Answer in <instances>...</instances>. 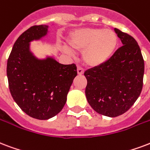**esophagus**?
Instances as JSON below:
<instances>
[{"instance_id":"34e87169","label":"esophagus","mask_w":150,"mask_h":150,"mask_svg":"<svg viewBox=\"0 0 150 150\" xmlns=\"http://www.w3.org/2000/svg\"><path fill=\"white\" fill-rule=\"evenodd\" d=\"M77 72H78V75H83V73H84V70H83V67H81L80 66H78Z\"/></svg>"}]
</instances>
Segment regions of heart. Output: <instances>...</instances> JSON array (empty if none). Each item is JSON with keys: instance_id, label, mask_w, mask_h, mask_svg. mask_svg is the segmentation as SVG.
I'll return each instance as SVG.
<instances>
[{"instance_id": "heart-1", "label": "heart", "mask_w": 150, "mask_h": 150, "mask_svg": "<svg viewBox=\"0 0 150 150\" xmlns=\"http://www.w3.org/2000/svg\"><path fill=\"white\" fill-rule=\"evenodd\" d=\"M118 36L110 29L83 28L71 33L67 44L71 49L83 51V60L86 64L97 67L105 64L118 45ZM65 52L68 50H65Z\"/></svg>"}]
</instances>
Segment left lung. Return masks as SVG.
<instances>
[{
    "label": "left lung",
    "instance_id": "8db88e82",
    "mask_svg": "<svg viewBox=\"0 0 150 150\" xmlns=\"http://www.w3.org/2000/svg\"><path fill=\"white\" fill-rule=\"evenodd\" d=\"M123 45L101 66L84 73L86 96L93 110L116 117L126 112L140 95L143 86L144 60L133 37L115 28Z\"/></svg>",
    "mask_w": 150,
    "mask_h": 150
}]
</instances>
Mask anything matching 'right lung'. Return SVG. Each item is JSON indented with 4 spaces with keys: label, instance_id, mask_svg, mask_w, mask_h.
<instances>
[{
    "label": "right lung",
    "instance_id": "add662e5",
    "mask_svg": "<svg viewBox=\"0 0 150 150\" xmlns=\"http://www.w3.org/2000/svg\"><path fill=\"white\" fill-rule=\"evenodd\" d=\"M47 25L30 27L18 38L7 63V76L12 98L28 116L48 120L64 108L73 80L75 64H61L52 57L39 60L30 51V42L48 33Z\"/></svg>",
    "mask_w": 150,
    "mask_h": 150
}]
</instances>
